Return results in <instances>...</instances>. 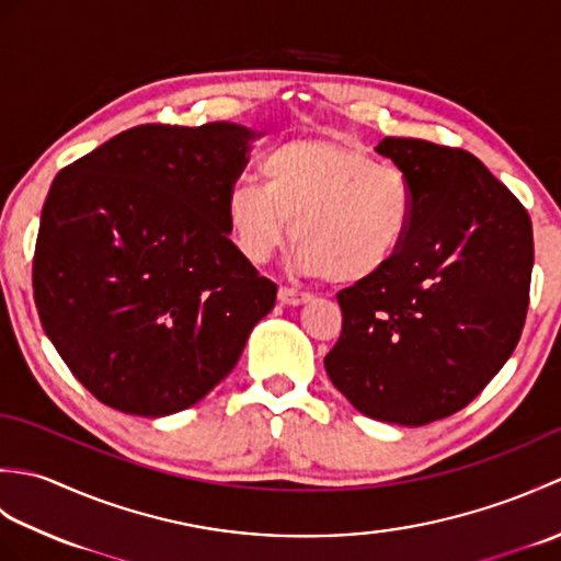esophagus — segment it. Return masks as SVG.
Listing matches in <instances>:
<instances>
[{
	"label": "esophagus",
	"instance_id": "1",
	"mask_svg": "<svg viewBox=\"0 0 561 561\" xmlns=\"http://www.w3.org/2000/svg\"><path fill=\"white\" fill-rule=\"evenodd\" d=\"M277 299L282 306H304L313 299L311 294L306 291H296V289H289V287H279L277 291Z\"/></svg>",
	"mask_w": 561,
	"mask_h": 561
}]
</instances>
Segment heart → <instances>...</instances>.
Listing matches in <instances>:
<instances>
[{"label":"heart","mask_w":561,"mask_h":561,"mask_svg":"<svg viewBox=\"0 0 561 561\" xmlns=\"http://www.w3.org/2000/svg\"><path fill=\"white\" fill-rule=\"evenodd\" d=\"M260 183L236 185L226 224L248 262H265L291 241L299 267L332 284L386 272L408 243L416 195L410 173L335 137L284 141L260 163Z\"/></svg>","instance_id":"1"}]
</instances>
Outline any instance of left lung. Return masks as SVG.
<instances>
[{"label":"left lung","mask_w":561,"mask_h":561,"mask_svg":"<svg viewBox=\"0 0 561 561\" xmlns=\"http://www.w3.org/2000/svg\"><path fill=\"white\" fill-rule=\"evenodd\" d=\"M376 151L410 173L414 224L386 272L337 294L342 335L325 371L362 414L422 426L472 402L514 354L533 224L468 151L404 137Z\"/></svg>","instance_id":"left-lung-1"}]
</instances>
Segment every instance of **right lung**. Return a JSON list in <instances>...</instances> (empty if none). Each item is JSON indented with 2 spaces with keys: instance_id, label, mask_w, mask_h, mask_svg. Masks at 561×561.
I'll return each instance as SVG.
<instances>
[{
  "instance_id": "right-lung-1",
  "label": "right lung",
  "mask_w": 561,
  "mask_h": 561,
  "mask_svg": "<svg viewBox=\"0 0 561 561\" xmlns=\"http://www.w3.org/2000/svg\"><path fill=\"white\" fill-rule=\"evenodd\" d=\"M253 129L139 125L57 173L33 296L45 335L113 410H187L233 371L277 299L238 253L226 199Z\"/></svg>"
}]
</instances>
